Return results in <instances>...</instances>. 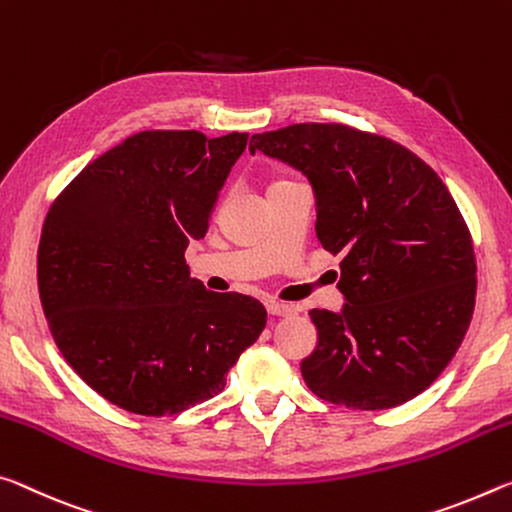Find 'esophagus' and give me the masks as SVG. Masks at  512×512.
<instances>
[{"instance_id": "esophagus-1", "label": "esophagus", "mask_w": 512, "mask_h": 512, "mask_svg": "<svg viewBox=\"0 0 512 512\" xmlns=\"http://www.w3.org/2000/svg\"><path fill=\"white\" fill-rule=\"evenodd\" d=\"M267 313L274 317H288L292 313H297V308L292 304H283V301H267Z\"/></svg>"}]
</instances>
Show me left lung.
<instances>
[{"mask_svg": "<svg viewBox=\"0 0 512 512\" xmlns=\"http://www.w3.org/2000/svg\"><path fill=\"white\" fill-rule=\"evenodd\" d=\"M249 152L306 174L317 240L342 256L347 304L311 311L308 388L356 410L420 395L454 358L476 301L472 236L445 183L399 142L335 122L256 133Z\"/></svg>", "mask_w": 512, "mask_h": 512, "instance_id": "8db88e82", "label": "left lung"}]
</instances>
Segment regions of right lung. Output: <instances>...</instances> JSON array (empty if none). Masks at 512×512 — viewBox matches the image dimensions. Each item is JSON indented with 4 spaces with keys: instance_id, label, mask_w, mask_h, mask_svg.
<instances>
[{
    "instance_id": "obj_1",
    "label": "right lung",
    "mask_w": 512,
    "mask_h": 512,
    "mask_svg": "<svg viewBox=\"0 0 512 512\" xmlns=\"http://www.w3.org/2000/svg\"><path fill=\"white\" fill-rule=\"evenodd\" d=\"M247 133L140 131L88 163L54 199L38 247V290L70 367L129 413L177 415L224 390L265 329L258 299L190 279Z\"/></svg>"
}]
</instances>
